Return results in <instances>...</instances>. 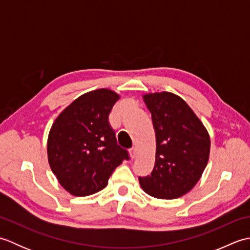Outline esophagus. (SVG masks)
Masks as SVG:
<instances>
[{"label": "esophagus", "instance_id": "1", "mask_svg": "<svg viewBox=\"0 0 250 250\" xmlns=\"http://www.w3.org/2000/svg\"><path fill=\"white\" fill-rule=\"evenodd\" d=\"M130 157H131V159H134L136 157V149H135V148H131V149H130Z\"/></svg>", "mask_w": 250, "mask_h": 250}]
</instances>
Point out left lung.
Returning a JSON list of instances; mask_svg holds the SVG:
<instances>
[{"mask_svg": "<svg viewBox=\"0 0 250 250\" xmlns=\"http://www.w3.org/2000/svg\"><path fill=\"white\" fill-rule=\"evenodd\" d=\"M156 132V162L139 177L142 189L157 199L183 196L199 182L208 162L210 139L190 106L171 92L143 95Z\"/></svg>", "mask_w": 250, "mask_h": 250, "instance_id": "obj_1", "label": "left lung"}]
</instances>
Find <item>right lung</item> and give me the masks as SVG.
<instances>
[{"mask_svg": "<svg viewBox=\"0 0 250 250\" xmlns=\"http://www.w3.org/2000/svg\"><path fill=\"white\" fill-rule=\"evenodd\" d=\"M119 98L105 88L87 92L52 124L47 141L48 162L60 185L73 195L86 196L104 189L115 168L129 160L108 122Z\"/></svg>", "mask_w": 250, "mask_h": 250, "instance_id": "add662e5", "label": "right lung"}]
</instances>
